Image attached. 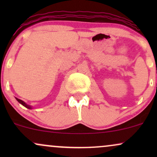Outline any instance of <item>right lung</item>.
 Masks as SVG:
<instances>
[{"label": "right lung", "instance_id": "obj_1", "mask_svg": "<svg viewBox=\"0 0 157 157\" xmlns=\"http://www.w3.org/2000/svg\"><path fill=\"white\" fill-rule=\"evenodd\" d=\"M15 99H16V100H17V101L19 103H21V105H23V106H24V107H26V108H27V109H32V105H28V104H26V102H23V100H20V99L17 98V97H15Z\"/></svg>", "mask_w": 157, "mask_h": 157}]
</instances>
